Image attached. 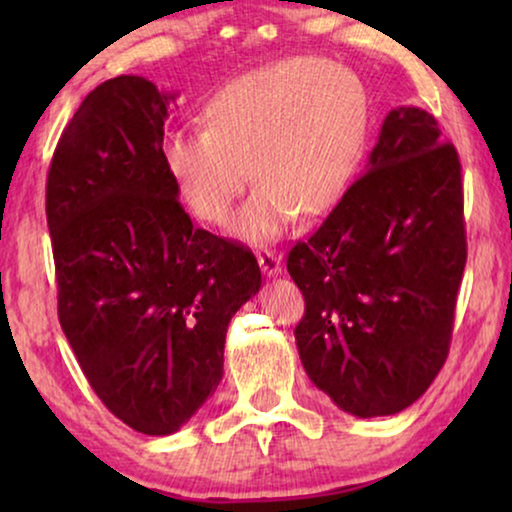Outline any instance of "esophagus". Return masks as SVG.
<instances>
[{"label":"esophagus","mask_w":512,"mask_h":512,"mask_svg":"<svg viewBox=\"0 0 512 512\" xmlns=\"http://www.w3.org/2000/svg\"><path fill=\"white\" fill-rule=\"evenodd\" d=\"M258 265H261L265 277L282 275V258H279L275 251H261V254H258Z\"/></svg>","instance_id":"34e87169"}]
</instances>
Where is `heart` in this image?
Wrapping results in <instances>:
<instances>
[{"instance_id":"1","label":"heart","mask_w":512,"mask_h":512,"mask_svg":"<svg viewBox=\"0 0 512 512\" xmlns=\"http://www.w3.org/2000/svg\"><path fill=\"white\" fill-rule=\"evenodd\" d=\"M207 130L165 142V165L198 219L223 226L244 186H258L233 221L237 240L263 247L296 216L333 207L359 165L370 100L352 69L286 58L251 69L205 109Z\"/></svg>"}]
</instances>
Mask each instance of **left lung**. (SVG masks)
Here are the masks:
<instances>
[{"mask_svg": "<svg viewBox=\"0 0 512 512\" xmlns=\"http://www.w3.org/2000/svg\"><path fill=\"white\" fill-rule=\"evenodd\" d=\"M464 265L457 151L424 109H391L366 170L286 261L314 387L361 419L415 403L447 359Z\"/></svg>", "mask_w": 512, "mask_h": 512, "instance_id": "obj_1", "label": "left lung"}]
</instances>
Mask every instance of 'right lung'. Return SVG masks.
I'll return each mask as SVG.
<instances>
[{
    "label": "right lung",
    "instance_id": "right-lung-1",
    "mask_svg": "<svg viewBox=\"0 0 512 512\" xmlns=\"http://www.w3.org/2000/svg\"><path fill=\"white\" fill-rule=\"evenodd\" d=\"M179 93L123 74L62 132L46 184L58 317L100 401L179 431L223 377L230 319L261 289L251 251L195 228L163 156Z\"/></svg>",
    "mask_w": 512,
    "mask_h": 512
}]
</instances>
